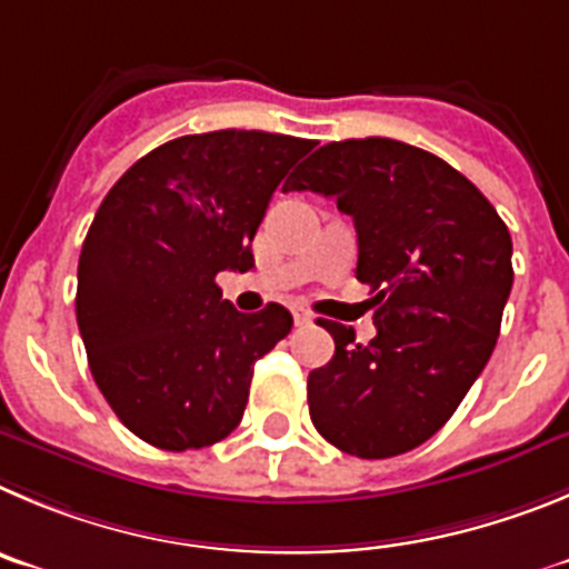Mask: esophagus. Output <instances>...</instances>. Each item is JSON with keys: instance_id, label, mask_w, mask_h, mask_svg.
I'll use <instances>...</instances> for the list:
<instances>
[{"instance_id": "obj_1", "label": "esophagus", "mask_w": 569, "mask_h": 569, "mask_svg": "<svg viewBox=\"0 0 569 569\" xmlns=\"http://www.w3.org/2000/svg\"><path fill=\"white\" fill-rule=\"evenodd\" d=\"M291 315H295L297 326H309V322H311V315H309V311H303V309H291Z\"/></svg>"}]
</instances>
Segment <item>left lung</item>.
I'll return each mask as SVG.
<instances>
[{
  "label": "left lung",
  "mask_w": 569,
  "mask_h": 569,
  "mask_svg": "<svg viewBox=\"0 0 569 569\" xmlns=\"http://www.w3.org/2000/svg\"><path fill=\"white\" fill-rule=\"evenodd\" d=\"M355 218L357 280L377 337L322 322L335 357L309 373L322 439L360 459L413 450L488 366L513 286V240L493 203L442 158L393 138L320 147L291 178Z\"/></svg>",
  "instance_id": "1"
}]
</instances>
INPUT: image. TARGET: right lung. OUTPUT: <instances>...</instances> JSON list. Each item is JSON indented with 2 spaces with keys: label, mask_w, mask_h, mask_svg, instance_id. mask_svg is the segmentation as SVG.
Segmentation results:
<instances>
[{
  "label": "right lung",
  "mask_w": 569,
  "mask_h": 569,
  "mask_svg": "<svg viewBox=\"0 0 569 569\" xmlns=\"http://www.w3.org/2000/svg\"><path fill=\"white\" fill-rule=\"evenodd\" d=\"M315 141L260 130L181 136L138 158L96 212L79 258L76 320L116 417L161 450L238 428L254 362L291 331L269 303L243 315L218 272H249L272 192Z\"/></svg>",
  "instance_id": "obj_1"
}]
</instances>
